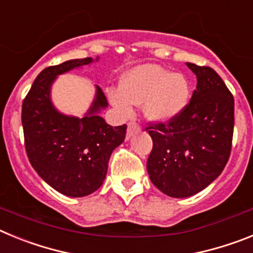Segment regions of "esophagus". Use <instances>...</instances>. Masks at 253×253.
Returning a JSON list of instances; mask_svg holds the SVG:
<instances>
[{"label": "esophagus", "instance_id": "esophagus-1", "mask_svg": "<svg viewBox=\"0 0 253 253\" xmlns=\"http://www.w3.org/2000/svg\"><path fill=\"white\" fill-rule=\"evenodd\" d=\"M139 125L137 124V123L135 122H129V124H128V135L129 137H130L131 134L134 133V131H138L139 130Z\"/></svg>", "mask_w": 253, "mask_h": 253}]
</instances>
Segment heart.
I'll list each match as a JSON object with an SVG mask.
<instances>
[{"mask_svg":"<svg viewBox=\"0 0 253 253\" xmlns=\"http://www.w3.org/2000/svg\"><path fill=\"white\" fill-rule=\"evenodd\" d=\"M111 104L123 115H131L134 105L144 104L151 120L167 123L177 118L190 101V84L177 75L154 64L135 67L125 76L122 88L109 92Z\"/></svg>","mask_w":253,"mask_h":253,"instance_id":"obj_1","label":"heart"}]
</instances>
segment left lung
I'll return each instance as SVG.
<instances>
[{
    "mask_svg": "<svg viewBox=\"0 0 253 253\" xmlns=\"http://www.w3.org/2000/svg\"><path fill=\"white\" fill-rule=\"evenodd\" d=\"M198 84L184 111L171 122L148 123L153 148L147 171L153 185L172 198L204 190L227 165L234 128V99L213 68L186 63Z\"/></svg>",
    "mask_w": 253,
    "mask_h": 253,
    "instance_id": "left-lung-1",
    "label": "left lung"
}]
</instances>
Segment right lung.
Listing matches in <instances>:
<instances>
[{"mask_svg":"<svg viewBox=\"0 0 253 253\" xmlns=\"http://www.w3.org/2000/svg\"><path fill=\"white\" fill-rule=\"evenodd\" d=\"M91 62L92 58H84L46 67L22 101L24 140L31 166L46 184L72 198L90 195L101 186L109 158L126 134L125 124L114 128L97 115L107 106L100 87L82 119L58 113L51 105L49 95L55 77Z\"/></svg>","mask_w":253,"mask_h":253,"instance_id":"right-lung-1","label":"right lung"}]
</instances>
